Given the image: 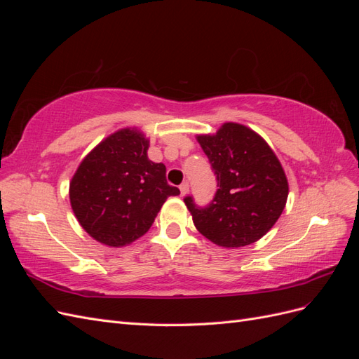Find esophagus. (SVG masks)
<instances>
[{"label": "esophagus", "mask_w": 359, "mask_h": 359, "mask_svg": "<svg viewBox=\"0 0 359 359\" xmlns=\"http://www.w3.org/2000/svg\"><path fill=\"white\" fill-rule=\"evenodd\" d=\"M189 189H190V187H189V182H187V181L181 184V186H180V191H181L182 196H184V194L189 193Z\"/></svg>", "instance_id": "1"}]
</instances>
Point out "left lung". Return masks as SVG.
I'll list each match as a JSON object with an SVG mask.
<instances>
[{"label":"left lung","mask_w":359,"mask_h":359,"mask_svg":"<svg viewBox=\"0 0 359 359\" xmlns=\"http://www.w3.org/2000/svg\"><path fill=\"white\" fill-rule=\"evenodd\" d=\"M198 140L219 189L206 206L184 198L194 226L220 247L256 243L276 224L287 199V180L277 156L253 130L236 123Z\"/></svg>","instance_id":"8db88e82"}]
</instances>
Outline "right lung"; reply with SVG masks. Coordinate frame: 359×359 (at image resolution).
I'll use <instances>...</instances> for the list:
<instances>
[{
  "label": "right lung",
  "mask_w": 359,
  "mask_h": 359,
  "mask_svg": "<svg viewBox=\"0 0 359 359\" xmlns=\"http://www.w3.org/2000/svg\"><path fill=\"white\" fill-rule=\"evenodd\" d=\"M148 147L139 130H119L82 160L72 178L73 212L99 243H133L153 226L165 201L180 194L166 181V166L148 158Z\"/></svg>",
  "instance_id": "right-lung-1"
}]
</instances>
